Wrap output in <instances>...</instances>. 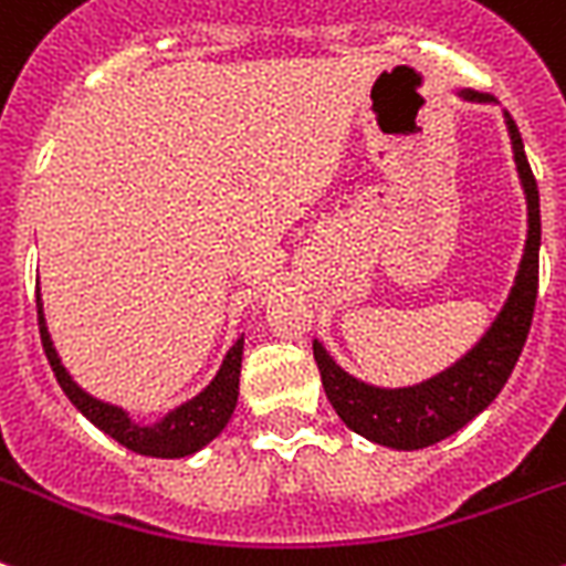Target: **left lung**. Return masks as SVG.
Wrapping results in <instances>:
<instances>
[{
	"label": "left lung",
	"instance_id": "obj_1",
	"mask_svg": "<svg viewBox=\"0 0 566 566\" xmlns=\"http://www.w3.org/2000/svg\"><path fill=\"white\" fill-rule=\"evenodd\" d=\"M453 95L468 104H497L491 95L474 90H453ZM503 122L512 139L517 179L526 197V243H523L512 291L485 334L457 363L436 371L433 378L395 389L375 387L355 378L331 357L319 339H314V360L323 375L331 407L337 410L348 430H355L369 442L392 450H421L459 433L468 421H474L482 410H489V403L506 387L514 363L521 357L537 296L541 197H537V182L526 163L517 124L506 109H503Z\"/></svg>",
	"mask_w": 566,
	"mask_h": 566
}]
</instances>
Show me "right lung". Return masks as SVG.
Here are the masks:
<instances>
[{"mask_svg":"<svg viewBox=\"0 0 566 566\" xmlns=\"http://www.w3.org/2000/svg\"><path fill=\"white\" fill-rule=\"evenodd\" d=\"M36 323H40V339H43L45 357L52 363L54 378H57L60 389L66 392L69 401L75 403L77 410L84 412L98 430H104L109 439H116L118 444H124L133 453L156 459L191 457L197 450H203L211 439H218L223 433V427L229 424L232 412H235L238 387H241L243 334L235 339V346L229 348L223 363H220L218 375L209 380V387L203 392H197L195 398H188V401L168 410L150 424H142L124 407L101 401V398L86 392L84 387H77L52 343V334H49V325H45L40 287H36Z\"/></svg>","mask_w":566,"mask_h":566,"instance_id":"right-lung-1","label":"right lung"}]
</instances>
